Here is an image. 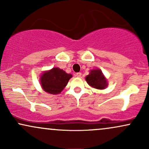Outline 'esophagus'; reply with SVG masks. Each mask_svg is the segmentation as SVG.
Wrapping results in <instances>:
<instances>
[{
	"label": "esophagus",
	"instance_id": "1",
	"mask_svg": "<svg viewBox=\"0 0 149 149\" xmlns=\"http://www.w3.org/2000/svg\"><path fill=\"white\" fill-rule=\"evenodd\" d=\"M81 73H80V72H78V73H77L76 74V77H78V78H80V77H81Z\"/></svg>",
	"mask_w": 149,
	"mask_h": 149
}]
</instances>
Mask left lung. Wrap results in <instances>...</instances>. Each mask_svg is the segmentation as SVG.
Segmentation results:
<instances>
[{
  "mask_svg": "<svg viewBox=\"0 0 149 149\" xmlns=\"http://www.w3.org/2000/svg\"><path fill=\"white\" fill-rule=\"evenodd\" d=\"M85 80L89 85L99 90L105 89L108 85L107 80L100 69L91 70L90 74L85 77Z\"/></svg>",
  "mask_w": 149,
  "mask_h": 149,
  "instance_id": "1",
  "label": "left lung"
}]
</instances>
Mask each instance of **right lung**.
Listing matches in <instances>:
<instances>
[{
  "label": "right lung",
  "instance_id": "obj_1",
  "mask_svg": "<svg viewBox=\"0 0 149 149\" xmlns=\"http://www.w3.org/2000/svg\"><path fill=\"white\" fill-rule=\"evenodd\" d=\"M71 77V74L66 73L58 67H54L42 73L40 78V85L45 92L57 95L64 90Z\"/></svg>",
  "mask_w": 149,
  "mask_h": 149
}]
</instances>
